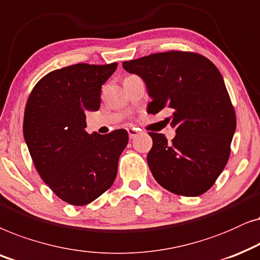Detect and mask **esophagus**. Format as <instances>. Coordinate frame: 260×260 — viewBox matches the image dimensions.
<instances>
[{
	"mask_svg": "<svg viewBox=\"0 0 260 260\" xmlns=\"http://www.w3.org/2000/svg\"><path fill=\"white\" fill-rule=\"evenodd\" d=\"M127 132H128V136H129V139H133V138H136L138 136L139 131H138L137 128H128Z\"/></svg>",
	"mask_w": 260,
	"mask_h": 260,
	"instance_id": "1",
	"label": "esophagus"
}]
</instances>
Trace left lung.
<instances>
[{"label":"left lung","mask_w":260,"mask_h":260,"mask_svg":"<svg viewBox=\"0 0 260 260\" xmlns=\"http://www.w3.org/2000/svg\"><path fill=\"white\" fill-rule=\"evenodd\" d=\"M138 75L152 101L147 113H170L165 121L176 129L168 143L150 134L153 145L147 164L155 181L182 196H200L219 177L231 153L237 119L220 71L192 52L170 51L123 61Z\"/></svg>","instance_id":"left-lung-1"}]
</instances>
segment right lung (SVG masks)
Listing matches in <instances>:
<instances>
[{"instance_id": "add662e5", "label": "right lung", "mask_w": 260, "mask_h": 260, "mask_svg": "<svg viewBox=\"0 0 260 260\" xmlns=\"http://www.w3.org/2000/svg\"><path fill=\"white\" fill-rule=\"evenodd\" d=\"M117 64H76L44 76L30 92L23 138L37 171L65 202L85 206L115 181L126 129L85 132V113L101 105V88Z\"/></svg>"}]
</instances>
